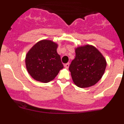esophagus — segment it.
Here are the masks:
<instances>
[{
	"mask_svg": "<svg viewBox=\"0 0 124 124\" xmlns=\"http://www.w3.org/2000/svg\"><path fill=\"white\" fill-rule=\"evenodd\" d=\"M64 67H65L66 68L68 69V68H69V66H70V64H69V63H66V64H64Z\"/></svg>",
	"mask_w": 124,
	"mask_h": 124,
	"instance_id": "1",
	"label": "esophagus"
}]
</instances>
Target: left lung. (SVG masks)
<instances>
[{
    "mask_svg": "<svg viewBox=\"0 0 124 124\" xmlns=\"http://www.w3.org/2000/svg\"><path fill=\"white\" fill-rule=\"evenodd\" d=\"M75 53V58L69 67L74 83L81 88L96 84L105 72V58L96 47L89 45L78 47Z\"/></svg>",
    "mask_w": 124,
    "mask_h": 124,
    "instance_id": "left-lung-1",
    "label": "left lung"
}]
</instances>
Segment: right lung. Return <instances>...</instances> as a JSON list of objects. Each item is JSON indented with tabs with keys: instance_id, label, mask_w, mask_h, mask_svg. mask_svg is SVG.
<instances>
[{
	"instance_id": "obj_1",
	"label": "right lung",
	"mask_w": 124,
	"mask_h": 124,
	"mask_svg": "<svg viewBox=\"0 0 124 124\" xmlns=\"http://www.w3.org/2000/svg\"><path fill=\"white\" fill-rule=\"evenodd\" d=\"M58 44L51 40L38 41L28 51L25 64L28 73L36 81L47 83L54 79L63 68L56 49Z\"/></svg>"
}]
</instances>
